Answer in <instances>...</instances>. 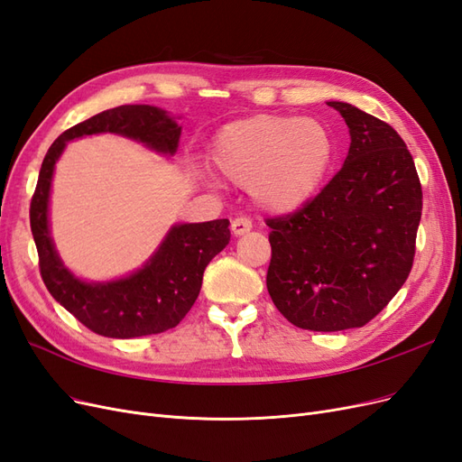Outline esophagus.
<instances>
[{"label": "esophagus", "instance_id": "obj_1", "mask_svg": "<svg viewBox=\"0 0 462 462\" xmlns=\"http://www.w3.org/2000/svg\"><path fill=\"white\" fill-rule=\"evenodd\" d=\"M251 220L247 218V217H237V218H234L232 220V234L234 236H244V234H247L249 230H251Z\"/></svg>", "mask_w": 462, "mask_h": 462}]
</instances>
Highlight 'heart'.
<instances>
[{
	"label": "heart",
	"mask_w": 462,
	"mask_h": 462,
	"mask_svg": "<svg viewBox=\"0 0 462 462\" xmlns=\"http://www.w3.org/2000/svg\"><path fill=\"white\" fill-rule=\"evenodd\" d=\"M336 153L328 126L315 118L255 115L222 126L211 143L213 165L251 188L266 211L293 213L317 196Z\"/></svg>",
	"instance_id": "heart-1"
}]
</instances>
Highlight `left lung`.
Returning a JSON list of instances; mask_svg holds the SVG:
<instances>
[{
    "mask_svg": "<svg viewBox=\"0 0 462 462\" xmlns=\"http://www.w3.org/2000/svg\"><path fill=\"white\" fill-rule=\"evenodd\" d=\"M349 126L351 145L317 198L266 218L273 257L266 288L297 328H361L405 284L414 261L422 188L412 155L380 118L328 101Z\"/></svg>",
    "mask_w": 462,
    "mask_h": 462,
    "instance_id": "1",
    "label": "left lung"
}]
</instances>
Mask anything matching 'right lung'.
<instances>
[{
	"instance_id": "obj_1",
	"label": "right lung",
	"mask_w": 462,
	"mask_h": 462,
	"mask_svg": "<svg viewBox=\"0 0 462 462\" xmlns=\"http://www.w3.org/2000/svg\"><path fill=\"white\" fill-rule=\"evenodd\" d=\"M111 132L174 155L182 126L159 107L121 106L65 130L43 157L31 201V228L43 284L86 328L106 337H140L174 328L196 303L205 266L230 242L228 218L176 225L140 271L113 282H84L59 259L50 236L48 205L57 159L67 142Z\"/></svg>"
}]
</instances>
